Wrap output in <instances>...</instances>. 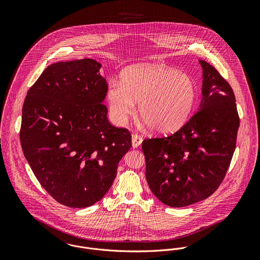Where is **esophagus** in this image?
I'll return each instance as SVG.
<instances>
[{
	"instance_id": "1",
	"label": "esophagus",
	"mask_w": 260,
	"mask_h": 260,
	"mask_svg": "<svg viewBox=\"0 0 260 260\" xmlns=\"http://www.w3.org/2000/svg\"><path fill=\"white\" fill-rule=\"evenodd\" d=\"M141 143H142V137H141L140 135L134 134V135L132 136V146H133V148L139 147Z\"/></svg>"
}]
</instances>
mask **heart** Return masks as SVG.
<instances>
[{
	"instance_id": "1",
	"label": "heart",
	"mask_w": 260,
	"mask_h": 260,
	"mask_svg": "<svg viewBox=\"0 0 260 260\" xmlns=\"http://www.w3.org/2000/svg\"><path fill=\"white\" fill-rule=\"evenodd\" d=\"M196 99L192 78L162 65H136L126 68L120 83L107 91L110 111L117 121H125L135 110L156 133L169 134L187 121Z\"/></svg>"
}]
</instances>
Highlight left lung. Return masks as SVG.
Listing matches in <instances>:
<instances>
[{"mask_svg": "<svg viewBox=\"0 0 260 260\" xmlns=\"http://www.w3.org/2000/svg\"><path fill=\"white\" fill-rule=\"evenodd\" d=\"M200 108L178 131L145 139L146 179L164 204L184 207L212 195L222 183L235 146L239 117L228 82L205 61Z\"/></svg>", "mask_w": 260, "mask_h": 260, "instance_id": "8db88e82", "label": "left lung"}]
</instances>
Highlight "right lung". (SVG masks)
Returning <instances> with one entry per match:
<instances>
[{
	"label": "right lung",
	"mask_w": 260,
	"mask_h": 260,
	"mask_svg": "<svg viewBox=\"0 0 260 260\" xmlns=\"http://www.w3.org/2000/svg\"><path fill=\"white\" fill-rule=\"evenodd\" d=\"M93 59L47 67L29 89L20 130L24 155L43 188L73 208L93 205L107 193L131 133L117 128L102 103L108 91Z\"/></svg>",
	"instance_id": "obj_1"
}]
</instances>
